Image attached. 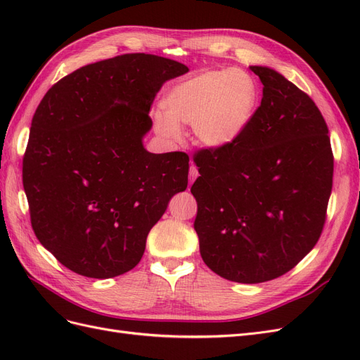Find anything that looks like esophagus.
Returning <instances> with one entry per match:
<instances>
[{
	"label": "esophagus",
	"mask_w": 360,
	"mask_h": 360,
	"mask_svg": "<svg viewBox=\"0 0 360 360\" xmlns=\"http://www.w3.org/2000/svg\"><path fill=\"white\" fill-rule=\"evenodd\" d=\"M198 177V169L195 168V165H191V168H189V179H191V181H195V179Z\"/></svg>",
	"instance_id": "1"
}]
</instances>
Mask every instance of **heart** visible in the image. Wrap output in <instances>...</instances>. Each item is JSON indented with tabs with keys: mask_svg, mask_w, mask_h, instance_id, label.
Returning <instances> with one entry per match:
<instances>
[{
	"mask_svg": "<svg viewBox=\"0 0 360 360\" xmlns=\"http://www.w3.org/2000/svg\"><path fill=\"white\" fill-rule=\"evenodd\" d=\"M258 86L242 69L207 70L177 84L167 97V112L155 115L156 130L179 139V123L193 126L209 147H224L240 135L255 112Z\"/></svg>",
	"mask_w": 360,
	"mask_h": 360,
	"instance_id": "b5f03b06",
	"label": "heart"
}]
</instances>
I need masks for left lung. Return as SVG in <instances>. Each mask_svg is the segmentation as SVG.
Here are the masks:
<instances>
[{
  "mask_svg": "<svg viewBox=\"0 0 360 360\" xmlns=\"http://www.w3.org/2000/svg\"><path fill=\"white\" fill-rule=\"evenodd\" d=\"M263 99L243 132L193 156L200 252L242 284L290 271L319 242L332 192L329 129L311 97L274 69L250 66Z\"/></svg>",
  "mask_w": 360,
  "mask_h": 360,
  "instance_id": "1",
  "label": "left lung"
}]
</instances>
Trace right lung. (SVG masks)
<instances>
[{"label": "right lung", "mask_w": 360, "mask_h": 360, "mask_svg": "<svg viewBox=\"0 0 360 360\" xmlns=\"http://www.w3.org/2000/svg\"><path fill=\"white\" fill-rule=\"evenodd\" d=\"M186 72L169 58L124 53L64 76L39 103L22 162L31 226L75 274L132 270L169 200L186 191L189 156L143 146L160 86Z\"/></svg>", "instance_id": "add662e5"}]
</instances>
